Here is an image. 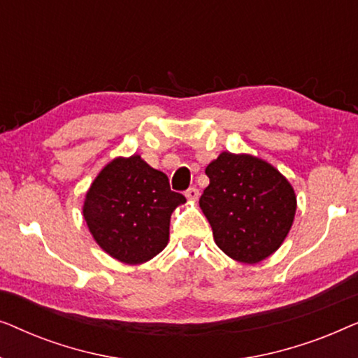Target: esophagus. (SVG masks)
I'll return each mask as SVG.
<instances>
[{
	"label": "esophagus",
	"instance_id": "esophagus-1",
	"mask_svg": "<svg viewBox=\"0 0 358 358\" xmlns=\"http://www.w3.org/2000/svg\"><path fill=\"white\" fill-rule=\"evenodd\" d=\"M184 195L187 197V200H190V202H195V200L199 199V189L197 187H189L184 192Z\"/></svg>",
	"mask_w": 358,
	"mask_h": 358
}]
</instances>
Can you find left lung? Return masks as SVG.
<instances>
[{
  "label": "left lung",
  "mask_w": 358,
  "mask_h": 358,
  "mask_svg": "<svg viewBox=\"0 0 358 358\" xmlns=\"http://www.w3.org/2000/svg\"><path fill=\"white\" fill-rule=\"evenodd\" d=\"M210 184L199 203L217 246L234 261L256 264L275 252L290 231L296 197L266 161L223 151L205 169Z\"/></svg>",
  "instance_id": "obj_1"
}]
</instances>
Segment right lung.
I'll list each match as a JSON object with an SVG mask.
<instances>
[{"label": "right lung", "mask_w": 358, "mask_h": 358, "mask_svg": "<svg viewBox=\"0 0 358 358\" xmlns=\"http://www.w3.org/2000/svg\"><path fill=\"white\" fill-rule=\"evenodd\" d=\"M168 176L138 155L115 158L87 190L83 215L96 243L117 261L141 264L169 241L171 213L184 203Z\"/></svg>", "instance_id": "right-lung-1"}]
</instances>
